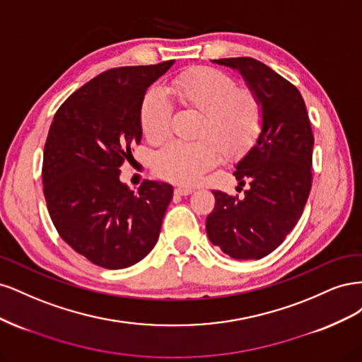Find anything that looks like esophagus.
<instances>
[{
	"mask_svg": "<svg viewBox=\"0 0 362 362\" xmlns=\"http://www.w3.org/2000/svg\"><path fill=\"white\" fill-rule=\"evenodd\" d=\"M192 189H189V187H177L175 189V193H177L178 196H189V194H192Z\"/></svg>",
	"mask_w": 362,
	"mask_h": 362,
	"instance_id": "obj_1",
	"label": "esophagus"
}]
</instances>
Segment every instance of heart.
Returning <instances> with one entry per match:
<instances>
[{
	"label": "heart",
	"instance_id": "b5f03b06",
	"mask_svg": "<svg viewBox=\"0 0 362 362\" xmlns=\"http://www.w3.org/2000/svg\"><path fill=\"white\" fill-rule=\"evenodd\" d=\"M170 90L178 104L202 115L194 141H170L157 152L154 169L172 182L192 185L211 169L222 154L228 158L243 156L255 145L262 125L264 108L258 96L238 89L226 72L199 66L177 76ZM172 103L158 87H152L140 108V125L151 144H161L170 131Z\"/></svg>",
	"mask_w": 362,
	"mask_h": 362
}]
</instances>
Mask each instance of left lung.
Here are the masks:
<instances>
[{
	"mask_svg": "<svg viewBox=\"0 0 362 362\" xmlns=\"http://www.w3.org/2000/svg\"><path fill=\"white\" fill-rule=\"evenodd\" d=\"M213 63L238 71L264 108V125L235 164L245 196L213 190L206 217L210 242L234 259H259L275 250L299 222L313 181L314 136L300 92L264 63L250 57Z\"/></svg>",
	"mask_w": 362,
	"mask_h": 362,
	"instance_id": "1",
	"label": "left lung"
}]
</instances>
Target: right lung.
I'll list each match as a JSON object with an SVG mask.
<instances>
[{
	"mask_svg": "<svg viewBox=\"0 0 362 362\" xmlns=\"http://www.w3.org/2000/svg\"><path fill=\"white\" fill-rule=\"evenodd\" d=\"M173 60L108 69L64 101L43 149V194L51 221L75 252L104 269H125L156 246L172 201L168 182L120 181V166L141 140L148 87Z\"/></svg>",
	"mask_w": 362,
	"mask_h": 362,
	"instance_id": "add662e5",
	"label": "right lung"
}]
</instances>
